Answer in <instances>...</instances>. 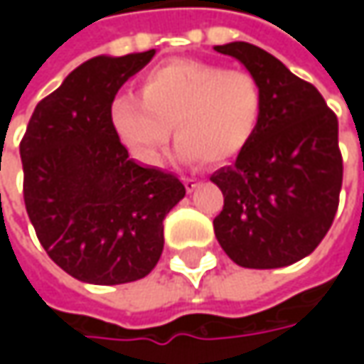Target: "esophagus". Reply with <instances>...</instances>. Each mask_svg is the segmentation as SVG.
Instances as JSON below:
<instances>
[{"label": "esophagus", "mask_w": 364, "mask_h": 364, "mask_svg": "<svg viewBox=\"0 0 364 364\" xmlns=\"http://www.w3.org/2000/svg\"><path fill=\"white\" fill-rule=\"evenodd\" d=\"M182 180H184V186H186V190H188V192H194V190L198 188V182H196L194 178H188V176H184Z\"/></svg>", "instance_id": "obj_1"}]
</instances>
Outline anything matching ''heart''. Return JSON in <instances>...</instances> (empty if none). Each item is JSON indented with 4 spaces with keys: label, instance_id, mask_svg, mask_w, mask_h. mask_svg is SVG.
Listing matches in <instances>:
<instances>
[{
    "label": "heart",
    "instance_id": "1",
    "mask_svg": "<svg viewBox=\"0 0 364 364\" xmlns=\"http://www.w3.org/2000/svg\"><path fill=\"white\" fill-rule=\"evenodd\" d=\"M265 109L261 82L249 70L200 60H170L139 80V97L119 95L111 125L137 160L158 164L174 127L184 161H227L249 146Z\"/></svg>",
    "mask_w": 364,
    "mask_h": 364
}]
</instances>
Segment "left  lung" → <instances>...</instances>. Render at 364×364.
<instances>
[{
	"mask_svg": "<svg viewBox=\"0 0 364 364\" xmlns=\"http://www.w3.org/2000/svg\"><path fill=\"white\" fill-rule=\"evenodd\" d=\"M261 82L265 109L235 166L210 176L225 204L215 217L223 251L249 269L286 267L310 255L338 208V119L314 85L247 42L215 46Z\"/></svg>",
	"mask_w": 364,
	"mask_h": 364,
	"instance_id": "1",
	"label": "left lung"
}]
</instances>
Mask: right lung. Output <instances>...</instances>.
<instances>
[{
    "label": "right lung",
    "instance_id": "add662e5",
    "mask_svg": "<svg viewBox=\"0 0 364 364\" xmlns=\"http://www.w3.org/2000/svg\"><path fill=\"white\" fill-rule=\"evenodd\" d=\"M154 54L82 63L36 105L20 141L23 203L38 241L87 284L146 277L160 261L164 218L186 194L174 174L133 161L111 125L121 85Z\"/></svg>",
    "mask_w": 364,
    "mask_h": 364
}]
</instances>
